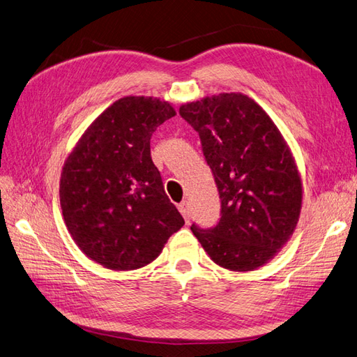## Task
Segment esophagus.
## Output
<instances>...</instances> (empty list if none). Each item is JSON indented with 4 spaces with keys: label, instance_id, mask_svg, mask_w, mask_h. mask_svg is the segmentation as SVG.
I'll return each instance as SVG.
<instances>
[{
    "label": "esophagus",
    "instance_id": "esophagus-1",
    "mask_svg": "<svg viewBox=\"0 0 357 357\" xmlns=\"http://www.w3.org/2000/svg\"><path fill=\"white\" fill-rule=\"evenodd\" d=\"M178 210L181 211L182 216H184L185 222L190 220V202L188 201H182L179 205H178Z\"/></svg>",
    "mask_w": 357,
    "mask_h": 357
}]
</instances>
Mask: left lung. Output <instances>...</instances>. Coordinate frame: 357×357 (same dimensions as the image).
<instances>
[{
	"mask_svg": "<svg viewBox=\"0 0 357 357\" xmlns=\"http://www.w3.org/2000/svg\"><path fill=\"white\" fill-rule=\"evenodd\" d=\"M179 115L201 138L220 197L211 228L192 225L214 263L254 271L292 236L303 187L294 156L269 115L243 94H219L182 105Z\"/></svg>",
	"mask_w": 357,
	"mask_h": 357,
	"instance_id": "obj_1",
	"label": "left lung"
}]
</instances>
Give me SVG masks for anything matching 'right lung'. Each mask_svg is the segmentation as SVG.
Masks as SVG:
<instances>
[{"instance_id":"1","label":"right lung","mask_w":357,"mask_h":357,"mask_svg":"<svg viewBox=\"0 0 357 357\" xmlns=\"http://www.w3.org/2000/svg\"><path fill=\"white\" fill-rule=\"evenodd\" d=\"M176 112L152 97H123L98 115L65 161L61 208L74 242L114 271L153 261L184 225L151 156L156 128Z\"/></svg>"}]
</instances>
